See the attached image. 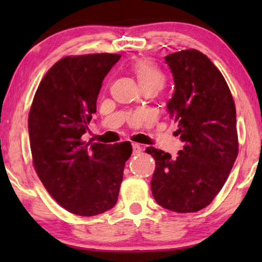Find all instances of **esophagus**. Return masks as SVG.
I'll list each match as a JSON object with an SVG mask.
<instances>
[{"mask_svg": "<svg viewBox=\"0 0 262 262\" xmlns=\"http://www.w3.org/2000/svg\"><path fill=\"white\" fill-rule=\"evenodd\" d=\"M132 147H133V152H134V155H137V154H140V152H141L142 147H141L140 144H137V143H132Z\"/></svg>", "mask_w": 262, "mask_h": 262, "instance_id": "1", "label": "esophagus"}]
</instances>
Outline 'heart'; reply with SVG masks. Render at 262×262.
Listing matches in <instances>:
<instances>
[{
  "mask_svg": "<svg viewBox=\"0 0 262 262\" xmlns=\"http://www.w3.org/2000/svg\"><path fill=\"white\" fill-rule=\"evenodd\" d=\"M132 72L137 78L141 88L155 86L161 89L165 81L164 74L152 61L148 59H141L135 61L130 66Z\"/></svg>",
  "mask_w": 262,
  "mask_h": 262,
  "instance_id": "b5f03b06",
  "label": "heart"
}]
</instances>
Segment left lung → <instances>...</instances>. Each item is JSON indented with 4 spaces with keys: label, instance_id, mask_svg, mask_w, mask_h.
I'll return each instance as SVG.
<instances>
[{
    "label": "left lung",
    "instance_id": "obj_1",
    "mask_svg": "<svg viewBox=\"0 0 262 262\" xmlns=\"http://www.w3.org/2000/svg\"><path fill=\"white\" fill-rule=\"evenodd\" d=\"M164 60L174 82L166 108L184 148L177 157L145 150L156 162L151 192L165 209L194 212L214 200L236 161V107L223 75L201 52L181 51Z\"/></svg>",
    "mask_w": 262,
    "mask_h": 262
}]
</instances>
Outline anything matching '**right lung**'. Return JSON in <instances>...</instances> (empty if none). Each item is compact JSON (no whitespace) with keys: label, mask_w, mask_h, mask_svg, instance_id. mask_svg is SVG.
Returning <instances> with one entry per match:
<instances>
[{"label":"right lung","mask_w":262,"mask_h":262,"mask_svg":"<svg viewBox=\"0 0 262 262\" xmlns=\"http://www.w3.org/2000/svg\"><path fill=\"white\" fill-rule=\"evenodd\" d=\"M120 54L67 56L38 86L29 114L34 168L47 192L79 216L103 214L117 205L130 142H84L97 111L101 83Z\"/></svg>","instance_id":"right-lung-1"}]
</instances>
